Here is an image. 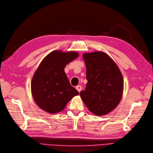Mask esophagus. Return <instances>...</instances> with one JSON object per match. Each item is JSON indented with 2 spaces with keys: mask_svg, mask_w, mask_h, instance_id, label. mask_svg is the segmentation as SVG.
Masks as SVG:
<instances>
[{
  "mask_svg": "<svg viewBox=\"0 0 153 153\" xmlns=\"http://www.w3.org/2000/svg\"><path fill=\"white\" fill-rule=\"evenodd\" d=\"M76 89L78 91V92H80L81 91H82V87L81 86V85H77L76 87Z\"/></svg>",
  "mask_w": 153,
  "mask_h": 153,
  "instance_id": "obj_1",
  "label": "esophagus"
}]
</instances>
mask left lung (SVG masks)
Returning a JSON list of instances; mask_svg holds the SVG:
<instances>
[{
    "label": "left lung",
    "instance_id": "obj_1",
    "mask_svg": "<svg viewBox=\"0 0 153 153\" xmlns=\"http://www.w3.org/2000/svg\"><path fill=\"white\" fill-rule=\"evenodd\" d=\"M87 83L80 97L91 112L97 116L110 112L118 106L123 90L121 71L111 58L103 52L83 55Z\"/></svg>",
    "mask_w": 153,
    "mask_h": 153
}]
</instances>
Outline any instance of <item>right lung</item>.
I'll use <instances>...</instances> for the list:
<instances>
[{"mask_svg": "<svg viewBox=\"0 0 153 153\" xmlns=\"http://www.w3.org/2000/svg\"><path fill=\"white\" fill-rule=\"evenodd\" d=\"M76 52L54 51L42 60L31 80L33 98L40 108L48 113L61 112L79 92L71 86L64 68L78 57Z\"/></svg>", "mask_w": 153, "mask_h": 153, "instance_id": "1", "label": "right lung"}]
</instances>
